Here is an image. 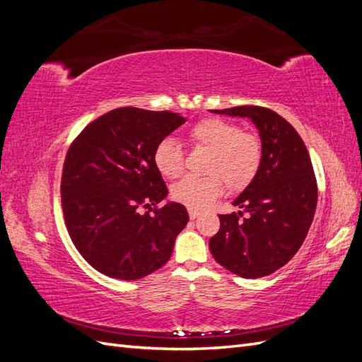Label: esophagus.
Returning <instances> with one entry per match:
<instances>
[{"mask_svg":"<svg viewBox=\"0 0 362 362\" xmlns=\"http://www.w3.org/2000/svg\"><path fill=\"white\" fill-rule=\"evenodd\" d=\"M189 216H190L192 221H194V218L199 216V211L198 210H193V208H189Z\"/></svg>","mask_w":362,"mask_h":362,"instance_id":"1","label":"esophagus"}]
</instances>
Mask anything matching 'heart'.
Here are the masks:
<instances>
[{
    "label": "heart",
    "mask_w": 362,
    "mask_h": 362,
    "mask_svg": "<svg viewBox=\"0 0 362 362\" xmlns=\"http://www.w3.org/2000/svg\"><path fill=\"white\" fill-rule=\"evenodd\" d=\"M196 149L206 151L204 172L206 177H187L172 187V198L193 210H201L225 192H238L255 178L262 149L259 139L245 133L237 124L218 117L201 120L190 129ZM157 170L164 178H178L184 170L181 146L170 137L160 140L152 156Z\"/></svg>",
    "instance_id": "b5f03b06"
}]
</instances>
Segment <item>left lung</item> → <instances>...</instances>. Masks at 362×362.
Masks as SVG:
<instances>
[{
  "mask_svg": "<svg viewBox=\"0 0 362 362\" xmlns=\"http://www.w3.org/2000/svg\"><path fill=\"white\" fill-rule=\"evenodd\" d=\"M211 113L247 117L258 129L262 157L255 178L234 199L238 213L218 214L210 238L214 259L242 278H262L296 255L313 223L317 182L303 140L270 108L240 105Z\"/></svg>",
  "mask_w": 362,
  "mask_h": 362,
  "instance_id": "obj_1",
  "label": "left lung"
}]
</instances>
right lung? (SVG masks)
Here are the masks:
<instances>
[{
    "label": "right lung",
    "instance_id": "add662e5",
    "mask_svg": "<svg viewBox=\"0 0 362 362\" xmlns=\"http://www.w3.org/2000/svg\"><path fill=\"white\" fill-rule=\"evenodd\" d=\"M185 122L180 113L122 107L87 125L74 140L62 173V206L75 247L104 275L134 281L169 261L189 222L185 206L168 202L154 149Z\"/></svg>",
    "mask_w": 362,
    "mask_h": 362
}]
</instances>
